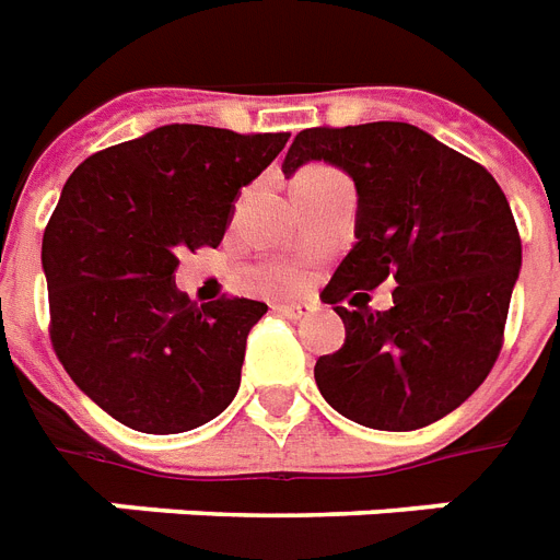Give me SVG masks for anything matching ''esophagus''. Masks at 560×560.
Returning a JSON list of instances; mask_svg holds the SVG:
<instances>
[{"mask_svg":"<svg viewBox=\"0 0 560 560\" xmlns=\"http://www.w3.org/2000/svg\"><path fill=\"white\" fill-rule=\"evenodd\" d=\"M276 314H281V316H288V319H307V316H311V307L307 305H296V302H279V305H276Z\"/></svg>","mask_w":560,"mask_h":560,"instance_id":"34e87169","label":"esophagus"}]
</instances>
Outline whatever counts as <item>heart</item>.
Instances as JSON below:
<instances>
[{"instance_id": "obj_1", "label": "heart", "mask_w": 560, "mask_h": 560, "mask_svg": "<svg viewBox=\"0 0 560 560\" xmlns=\"http://www.w3.org/2000/svg\"><path fill=\"white\" fill-rule=\"evenodd\" d=\"M323 171H331V168H323V165H314V168H305L302 174H299V179L302 177H311V174H323ZM279 284H284V288H293L296 284V276H290V272H284L279 279Z\"/></svg>"}]
</instances>
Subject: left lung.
<instances>
[{"mask_svg":"<svg viewBox=\"0 0 560 560\" xmlns=\"http://www.w3.org/2000/svg\"><path fill=\"white\" fill-rule=\"evenodd\" d=\"M311 160L358 186V244L323 299L346 323L340 351L316 360L323 398L372 430H418L468 400L503 349L521 272V232L503 188L479 162L404 121L311 127L284 174ZM389 278V312L368 290ZM350 299L358 308L341 307Z\"/></svg>","mask_w":560,"mask_h":560,"instance_id":"1","label":"left lung"}]
</instances>
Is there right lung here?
Wrapping results in <instances>:
<instances>
[{
	"instance_id": "obj_1",
	"label": "right lung",
	"mask_w": 560,
	"mask_h": 560,
	"mask_svg": "<svg viewBox=\"0 0 560 560\" xmlns=\"http://www.w3.org/2000/svg\"><path fill=\"white\" fill-rule=\"evenodd\" d=\"M290 133L165 125L92 153L43 232L48 337L81 392L139 433H186L232 404L267 305L177 288L179 255L218 246L235 197Z\"/></svg>"
}]
</instances>
